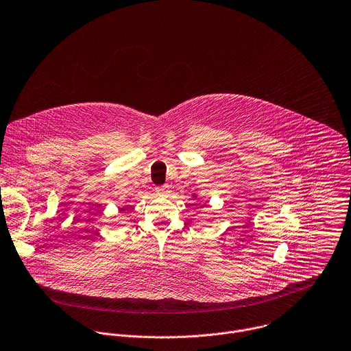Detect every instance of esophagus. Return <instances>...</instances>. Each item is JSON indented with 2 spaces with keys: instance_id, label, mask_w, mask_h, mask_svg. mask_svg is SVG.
Here are the masks:
<instances>
[{
  "instance_id": "34e87169",
  "label": "esophagus",
  "mask_w": 351,
  "mask_h": 351,
  "mask_svg": "<svg viewBox=\"0 0 351 351\" xmlns=\"http://www.w3.org/2000/svg\"><path fill=\"white\" fill-rule=\"evenodd\" d=\"M156 191H157V194H160V195H165V194L169 193V187H168L167 184L157 186V187H156Z\"/></svg>"
}]
</instances>
